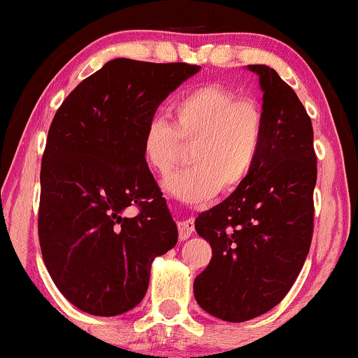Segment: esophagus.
I'll use <instances>...</instances> for the list:
<instances>
[{
	"instance_id": "obj_1",
	"label": "esophagus",
	"mask_w": 358,
	"mask_h": 358,
	"mask_svg": "<svg viewBox=\"0 0 358 358\" xmlns=\"http://www.w3.org/2000/svg\"><path fill=\"white\" fill-rule=\"evenodd\" d=\"M178 229H179V238L180 239H187L194 233V221L192 220H182L178 222Z\"/></svg>"
}]
</instances>
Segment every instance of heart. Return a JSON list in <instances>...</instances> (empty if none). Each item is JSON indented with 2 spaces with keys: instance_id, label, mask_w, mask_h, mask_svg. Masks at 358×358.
Instances as JSON below:
<instances>
[{
  "instance_id": "heart-1",
  "label": "heart",
  "mask_w": 358,
  "mask_h": 358,
  "mask_svg": "<svg viewBox=\"0 0 358 358\" xmlns=\"http://www.w3.org/2000/svg\"><path fill=\"white\" fill-rule=\"evenodd\" d=\"M169 112L171 125L159 117L147 122L141 147L145 166L166 176L178 162L179 144L191 145V167L164 180L171 196L201 204L220 189L233 192L250 179L266 132L264 113L255 100L213 83L180 95Z\"/></svg>"
}]
</instances>
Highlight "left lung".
<instances>
[{
    "label": "left lung",
    "instance_id": "1",
    "mask_svg": "<svg viewBox=\"0 0 358 358\" xmlns=\"http://www.w3.org/2000/svg\"><path fill=\"white\" fill-rule=\"evenodd\" d=\"M258 75L266 120L253 174L241 187L196 220L213 258L194 280L204 312L246 322L270 312L300 275L313 234L317 155L313 127L293 88L266 65Z\"/></svg>",
    "mask_w": 358,
    "mask_h": 358
}]
</instances>
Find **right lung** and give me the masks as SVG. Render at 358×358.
I'll return each mask as SVG.
<instances>
[{
    "mask_svg": "<svg viewBox=\"0 0 358 358\" xmlns=\"http://www.w3.org/2000/svg\"><path fill=\"white\" fill-rule=\"evenodd\" d=\"M199 70L115 58L55 113L41 159L38 236L50 276L82 312L115 317L137 306L152 262L178 243L141 138L159 105Z\"/></svg>",
    "mask_w": 358,
    "mask_h": 358,
    "instance_id": "add662e5",
    "label": "right lung"
}]
</instances>
